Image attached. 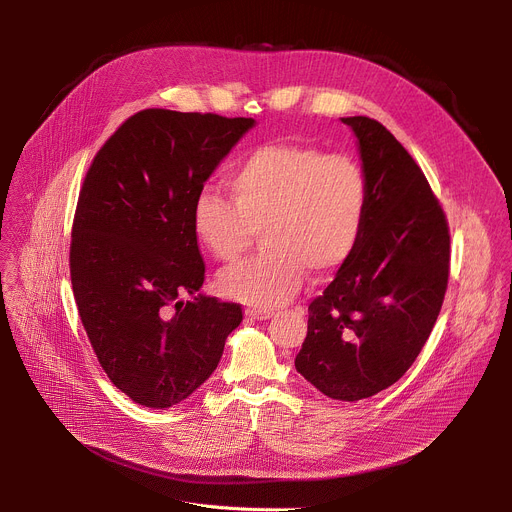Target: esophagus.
Here are the masks:
<instances>
[{
	"instance_id": "esophagus-1",
	"label": "esophagus",
	"mask_w": 512,
	"mask_h": 512,
	"mask_svg": "<svg viewBox=\"0 0 512 512\" xmlns=\"http://www.w3.org/2000/svg\"><path fill=\"white\" fill-rule=\"evenodd\" d=\"M251 320H269L273 316L271 310H247L245 312Z\"/></svg>"
}]
</instances>
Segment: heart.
Segmentation results:
<instances>
[{"mask_svg":"<svg viewBox=\"0 0 512 512\" xmlns=\"http://www.w3.org/2000/svg\"><path fill=\"white\" fill-rule=\"evenodd\" d=\"M231 198L200 192L192 231L218 261H237L263 233L259 257L221 273L218 287L231 300L269 310L298 294L306 269L322 277L354 251L369 186L348 156L312 145L269 143L245 156L227 178Z\"/></svg>","mask_w":512,"mask_h":512,"instance_id":"b5f03b06","label":"heart"}]
</instances>
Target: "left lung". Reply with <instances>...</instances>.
Instances as JSON below:
<instances>
[{
  "instance_id": "left-lung-1",
  "label": "left lung",
  "mask_w": 512,
  "mask_h": 512,
  "mask_svg": "<svg viewBox=\"0 0 512 512\" xmlns=\"http://www.w3.org/2000/svg\"><path fill=\"white\" fill-rule=\"evenodd\" d=\"M369 202L352 255L308 308L298 373L330 399L358 401L397 383L440 316L450 227L421 168L371 117H344Z\"/></svg>"
}]
</instances>
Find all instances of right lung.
I'll list each match as a JSON object with an SVG mask.
<instances>
[{"instance_id":"add662e5","label":"right lung","mask_w":512,"mask_h":512,"mask_svg":"<svg viewBox=\"0 0 512 512\" xmlns=\"http://www.w3.org/2000/svg\"><path fill=\"white\" fill-rule=\"evenodd\" d=\"M253 125L143 109L117 127L85 176L72 221V291L103 371L139 405L166 409L190 397L243 320L241 304L196 296L206 267L192 206Z\"/></svg>"}]
</instances>
